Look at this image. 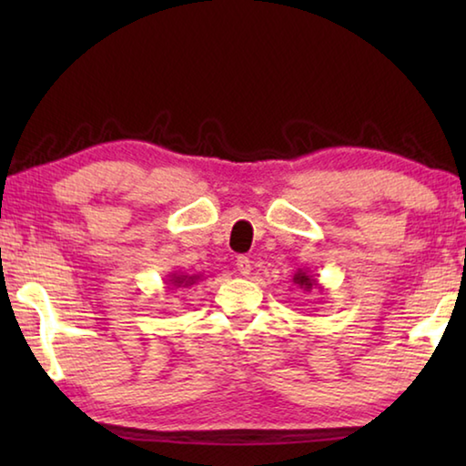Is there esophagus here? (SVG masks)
Returning <instances> with one entry per match:
<instances>
[{
    "label": "esophagus",
    "instance_id": "1",
    "mask_svg": "<svg viewBox=\"0 0 466 466\" xmlns=\"http://www.w3.org/2000/svg\"><path fill=\"white\" fill-rule=\"evenodd\" d=\"M236 271H238L240 275H244V278H247V275H250L248 257H238V258H236Z\"/></svg>",
    "mask_w": 466,
    "mask_h": 466
}]
</instances>
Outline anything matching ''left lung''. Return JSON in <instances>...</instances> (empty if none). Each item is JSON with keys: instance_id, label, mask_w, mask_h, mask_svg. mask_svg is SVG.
Wrapping results in <instances>:
<instances>
[{"instance_id": "left-lung-1", "label": "left lung", "mask_w": 466, "mask_h": 466, "mask_svg": "<svg viewBox=\"0 0 466 466\" xmlns=\"http://www.w3.org/2000/svg\"><path fill=\"white\" fill-rule=\"evenodd\" d=\"M291 281H294L296 286L299 289H304V291H312V289H317V288L320 289V283L317 281V275H312L309 271H302V269H298L294 273V278H291Z\"/></svg>"}]
</instances>
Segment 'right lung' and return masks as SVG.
Wrapping results in <instances>:
<instances>
[{
	"label": "right lung",
	"mask_w": 466,
	"mask_h": 466,
	"mask_svg": "<svg viewBox=\"0 0 466 466\" xmlns=\"http://www.w3.org/2000/svg\"><path fill=\"white\" fill-rule=\"evenodd\" d=\"M203 278L201 273H193V275H188V273H180V271H172L170 275H168V279H167V283H168V289H177V288H191V286H195L197 281H199Z\"/></svg>",
	"instance_id": "right-lung-1"
}]
</instances>
